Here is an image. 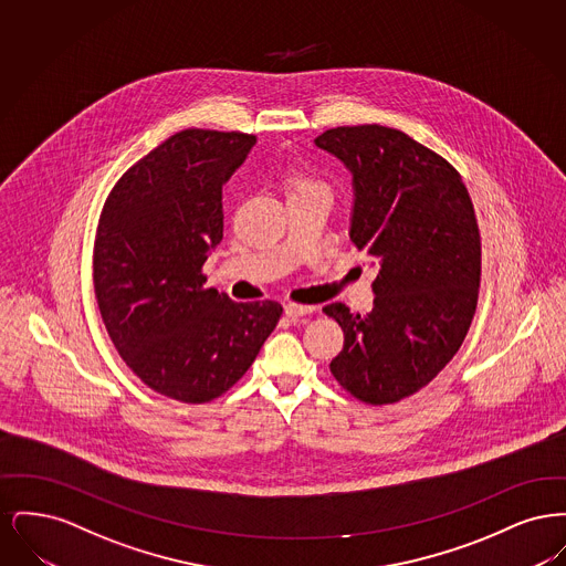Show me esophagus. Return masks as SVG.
I'll list each match as a JSON object with an SVG mask.
<instances>
[{"instance_id":"1","label":"esophagus","mask_w":566,"mask_h":566,"mask_svg":"<svg viewBox=\"0 0 566 566\" xmlns=\"http://www.w3.org/2000/svg\"><path fill=\"white\" fill-rule=\"evenodd\" d=\"M316 307H312V305H296V303H286L284 305V314L289 316V318H301V316H307V314H312Z\"/></svg>"}]
</instances>
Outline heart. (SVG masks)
<instances>
[{"label": "heart", "instance_id": "1", "mask_svg": "<svg viewBox=\"0 0 566 566\" xmlns=\"http://www.w3.org/2000/svg\"><path fill=\"white\" fill-rule=\"evenodd\" d=\"M293 185H295L296 189H312V187H321L318 182H314L312 178H305V176H295L293 178ZM323 189V187H321Z\"/></svg>", "mask_w": 566, "mask_h": 566}]
</instances>
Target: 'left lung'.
<instances>
[{
    "label": "left lung",
    "mask_w": 566,
    "mask_h": 566,
    "mask_svg": "<svg viewBox=\"0 0 566 566\" xmlns=\"http://www.w3.org/2000/svg\"><path fill=\"white\" fill-rule=\"evenodd\" d=\"M352 174L350 240L374 259V310L323 312L344 331L331 374L365 403L418 392L457 354L478 305L482 243L457 169L381 125L337 127L314 139Z\"/></svg>",
    "instance_id": "1"
}]
</instances>
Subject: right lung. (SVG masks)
I'll list each match as a JSON object with an SVG mask.
<instances>
[{
    "label": "right lung",
    "mask_w": 566,
    "mask_h": 566,
    "mask_svg": "<svg viewBox=\"0 0 566 566\" xmlns=\"http://www.w3.org/2000/svg\"><path fill=\"white\" fill-rule=\"evenodd\" d=\"M254 144L240 132L171 135L116 182L99 218L93 282L109 339L146 386L182 403L227 392L282 316L275 301L203 289L222 187Z\"/></svg>",
    "instance_id": "right-lung-1"
}]
</instances>
